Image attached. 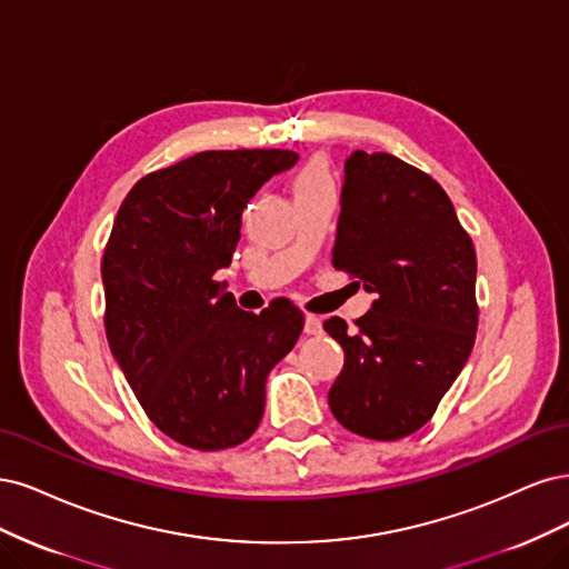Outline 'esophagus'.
Masks as SVG:
<instances>
[{
    "mask_svg": "<svg viewBox=\"0 0 569 569\" xmlns=\"http://www.w3.org/2000/svg\"><path fill=\"white\" fill-rule=\"evenodd\" d=\"M305 333H307V336L321 333V319L315 317V315H307V317H305Z\"/></svg>",
    "mask_w": 569,
    "mask_h": 569,
    "instance_id": "obj_1",
    "label": "esophagus"
}]
</instances>
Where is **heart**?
Wrapping results in <instances>:
<instances>
[{
  "instance_id": "heart-1",
  "label": "heart",
  "mask_w": 569,
  "mask_h": 569,
  "mask_svg": "<svg viewBox=\"0 0 569 569\" xmlns=\"http://www.w3.org/2000/svg\"><path fill=\"white\" fill-rule=\"evenodd\" d=\"M317 189H333L331 172H328L323 160H309L296 174V193L317 191Z\"/></svg>"
}]
</instances>
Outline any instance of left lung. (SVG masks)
Segmentation results:
<instances>
[{"mask_svg":"<svg viewBox=\"0 0 569 569\" xmlns=\"http://www.w3.org/2000/svg\"><path fill=\"white\" fill-rule=\"evenodd\" d=\"M333 267L373 292L347 328L323 321L345 350L328 392L338 423L392 442L423 428L466 366L478 333V258L449 196L390 153L345 162Z\"/></svg>","mask_w":569,"mask_h":569,"instance_id":"8db88e82","label":"left lung"}]
</instances>
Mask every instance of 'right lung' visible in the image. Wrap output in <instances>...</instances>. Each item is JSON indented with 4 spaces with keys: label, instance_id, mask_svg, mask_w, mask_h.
I'll return each mask as SVG.
<instances>
[{
    "label": "right lung",
    "instance_id": "add662e5",
    "mask_svg": "<svg viewBox=\"0 0 569 569\" xmlns=\"http://www.w3.org/2000/svg\"><path fill=\"white\" fill-rule=\"evenodd\" d=\"M296 162L281 149L203 151L141 177L118 210L101 260L106 338L146 416L179 445L246 442L269 371L302 333L292 302L252 315L212 279L231 264L248 200Z\"/></svg>",
    "mask_w": 569,
    "mask_h": 569
}]
</instances>
